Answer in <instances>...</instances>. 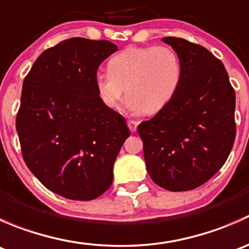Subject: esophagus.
Returning a JSON list of instances; mask_svg holds the SVG:
<instances>
[{
	"instance_id": "obj_1",
	"label": "esophagus",
	"mask_w": 249,
	"mask_h": 249,
	"mask_svg": "<svg viewBox=\"0 0 249 249\" xmlns=\"http://www.w3.org/2000/svg\"><path fill=\"white\" fill-rule=\"evenodd\" d=\"M137 124H139V123L135 122V120H129V122H127V126H129L130 131H131V132L136 131V130H137Z\"/></svg>"
}]
</instances>
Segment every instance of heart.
<instances>
[{"mask_svg":"<svg viewBox=\"0 0 249 249\" xmlns=\"http://www.w3.org/2000/svg\"><path fill=\"white\" fill-rule=\"evenodd\" d=\"M107 74H97L95 88L102 104L117 109L126 94L134 113L154 114L173 99L182 80V64L166 46L130 47L110 57Z\"/></svg>","mask_w":249,"mask_h":249,"instance_id":"1","label":"heart"}]
</instances>
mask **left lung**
Returning <instances> with one entry per match:
<instances>
[{
    "label": "left lung",
    "instance_id": "8db88e82",
    "mask_svg": "<svg viewBox=\"0 0 249 249\" xmlns=\"http://www.w3.org/2000/svg\"><path fill=\"white\" fill-rule=\"evenodd\" d=\"M179 56L182 80L173 99L139 125L153 182L171 192L200 187L222 169L236 137L235 90L206 48L164 37Z\"/></svg>",
    "mask_w": 249,
    "mask_h": 249
}]
</instances>
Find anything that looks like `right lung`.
I'll use <instances>...</instances> for the list:
<instances>
[{
  "instance_id": "obj_1",
  "label": "right lung",
  "mask_w": 249,
  "mask_h": 249,
  "mask_svg": "<svg viewBox=\"0 0 249 249\" xmlns=\"http://www.w3.org/2000/svg\"><path fill=\"white\" fill-rule=\"evenodd\" d=\"M117 50L106 39H65L37 57L22 83L16 127L24 161L66 199L104 194L130 136L125 118L105 106L95 88L97 69Z\"/></svg>"
}]
</instances>
